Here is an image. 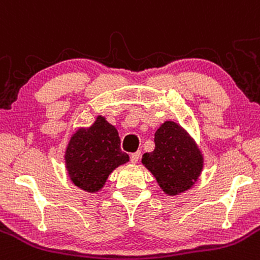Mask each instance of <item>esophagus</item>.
<instances>
[{
  "mask_svg": "<svg viewBox=\"0 0 260 260\" xmlns=\"http://www.w3.org/2000/svg\"><path fill=\"white\" fill-rule=\"evenodd\" d=\"M139 158H141V152L132 153V154H131V162H132L133 165H136L139 160Z\"/></svg>",
  "mask_w": 260,
  "mask_h": 260,
  "instance_id": "esophagus-1",
  "label": "esophagus"
}]
</instances>
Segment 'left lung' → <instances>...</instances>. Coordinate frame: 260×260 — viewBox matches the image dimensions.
<instances>
[{
    "label": "left lung",
    "instance_id": "obj_1",
    "mask_svg": "<svg viewBox=\"0 0 260 260\" xmlns=\"http://www.w3.org/2000/svg\"><path fill=\"white\" fill-rule=\"evenodd\" d=\"M155 148L142 155V165L153 174L160 189L179 196L198 182L204 157L192 136L173 121H166L154 133Z\"/></svg>",
    "mask_w": 260,
    "mask_h": 260
}]
</instances>
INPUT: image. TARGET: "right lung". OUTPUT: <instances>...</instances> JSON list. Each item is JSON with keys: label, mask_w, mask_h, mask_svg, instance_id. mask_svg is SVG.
<instances>
[{"label": "right lung", "mask_w": 260, "mask_h": 260, "mask_svg": "<svg viewBox=\"0 0 260 260\" xmlns=\"http://www.w3.org/2000/svg\"><path fill=\"white\" fill-rule=\"evenodd\" d=\"M129 160L122 152L118 131L103 116L93 124L80 127L66 147V171L71 182L80 189L97 193L105 187L109 174Z\"/></svg>", "instance_id": "obj_1"}]
</instances>
